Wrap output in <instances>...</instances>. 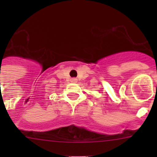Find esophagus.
<instances>
[{
    "instance_id": "obj_1",
    "label": "esophagus",
    "mask_w": 157,
    "mask_h": 157,
    "mask_svg": "<svg viewBox=\"0 0 157 157\" xmlns=\"http://www.w3.org/2000/svg\"><path fill=\"white\" fill-rule=\"evenodd\" d=\"M71 81L73 82H76V81H77V79H76L75 78H71Z\"/></svg>"
}]
</instances>
